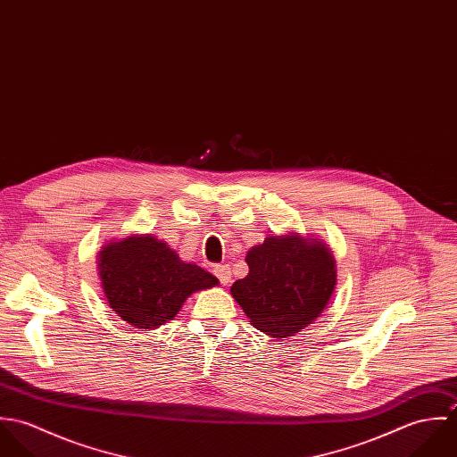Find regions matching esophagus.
I'll return each instance as SVG.
<instances>
[{
    "label": "esophagus",
    "mask_w": 457,
    "mask_h": 457,
    "mask_svg": "<svg viewBox=\"0 0 457 457\" xmlns=\"http://www.w3.org/2000/svg\"><path fill=\"white\" fill-rule=\"evenodd\" d=\"M214 274L218 276V279H220L221 285H228V283L232 281V270H230V265H228V263L214 265Z\"/></svg>",
    "instance_id": "1"
}]
</instances>
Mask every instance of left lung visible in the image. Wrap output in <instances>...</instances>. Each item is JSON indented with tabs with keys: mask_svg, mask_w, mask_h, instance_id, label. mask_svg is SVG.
I'll list each match as a JSON object with an SVG mask.
<instances>
[{
	"mask_svg": "<svg viewBox=\"0 0 457 457\" xmlns=\"http://www.w3.org/2000/svg\"><path fill=\"white\" fill-rule=\"evenodd\" d=\"M250 272L230 287L255 328L270 337H290L326 310L337 281L330 248L297 232L270 234L246 253Z\"/></svg>",
	"mask_w": 457,
	"mask_h": 457,
	"instance_id": "obj_1",
	"label": "left lung"
}]
</instances>
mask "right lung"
I'll return each instance as SVG.
<instances>
[{
    "mask_svg": "<svg viewBox=\"0 0 457 457\" xmlns=\"http://www.w3.org/2000/svg\"><path fill=\"white\" fill-rule=\"evenodd\" d=\"M98 276L112 312L135 328L165 326L192 294L220 283L151 234L107 241L98 252Z\"/></svg>",
    "mask_w": 457,
    "mask_h": 457,
    "instance_id": "obj_1",
    "label": "right lung"
}]
</instances>
